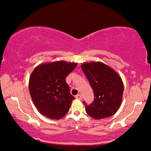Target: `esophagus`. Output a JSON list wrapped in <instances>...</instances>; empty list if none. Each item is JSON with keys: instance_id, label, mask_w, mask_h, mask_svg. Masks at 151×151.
Wrapping results in <instances>:
<instances>
[{"instance_id": "obj_1", "label": "esophagus", "mask_w": 151, "mask_h": 151, "mask_svg": "<svg viewBox=\"0 0 151 151\" xmlns=\"http://www.w3.org/2000/svg\"><path fill=\"white\" fill-rule=\"evenodd\" d=\"M76 98L78 99V100H82V96H81V95L78 94V95H77V96H76Z\"/></svg>"}]
</instances>
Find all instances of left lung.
<instances>
[{"label":"left lung","instance_id":"1","mask_svg":"<svg viewBox=\"0 0 151 151\" xmlns=\"http://www.w3.org/2000/svg\"><path fill=\"white\" fill-rule=\"evenodd\" d=\"M81 68L93 91L94 101L86 105V113L100 119L112 116L121 106L124 84L115 70L101 62L82 64Z\"/></svg>","mask_w":151,"mask_h":151}]
</instances>
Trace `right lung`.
Here are the masks:
<instances>
[{
  "label": "right lung",
  "instance_id": "obj_1",
  "mask_svg": "<svg viewBox=\"0 0 151 151\" xmlns=\"http://www.w3.org/2000/svg\"><path fill=\"white\" fill-rule=\"evenodd\" d=\"M76 66V63L60 60L40 64L33 71L29 89L34 104L42 115L59 119L68 113L75 98L70 93L66 77Z\"/></svg>",
  "mask_w": 151,
  "mask_h": 151
}]
</instances>
